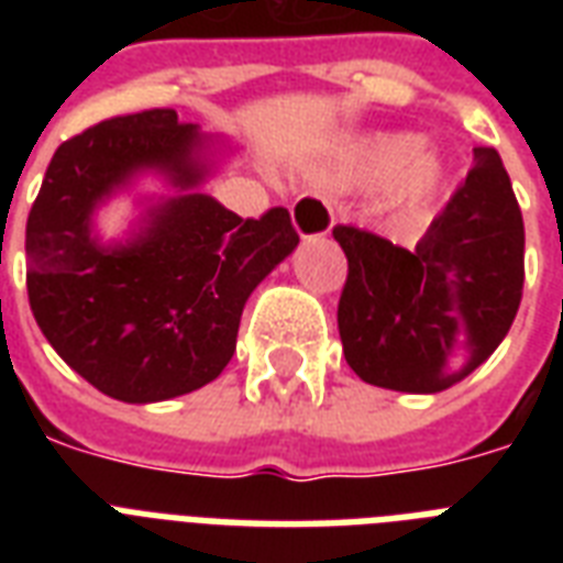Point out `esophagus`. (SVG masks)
<instances>
[{
    "instance_id": "obj_1",
    "label": "esophagus",
    "mask_w": 563,
    "mask_h": 563,
    "mask_svg": "<svg viewBox=\"0 0 563 563\" xmlns=\"http://www.w3.org/2000/svg\"><path fill=\"white\" fill-rule=\"evenodd\" d=\"M291 224L300 233V239L327 236L333 228V207L321 195H300L291 203Z\"/></svg>"
}]
</instances>
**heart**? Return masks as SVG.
<instances>
[{"instance_id":"1","label":"heart","mask_w":563,"mask_h":563,"mask_svg":"<svg viewBox=\"0 0 563 563\" xmlns=\"http://www.w3.org/2000/svg\"><path fill=\"white\" fill-rule=\"evenodd\" d=\"M344 178L353 184L385 181L388 203L397 210H418L435 195L444 178V163L435 152L418 148L409 134H379L353 145L344 157Z\"/></svg>"}]
</instances>
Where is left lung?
Segmentation results:
<instances>
[{
  "label": "left lung",
  "mask_w": 563,
  "mask_h": 563,
  "mask_svg": "<svg viewBox=\"0 0 563 563\" xmlns=\"http://www.w3.org/2000/svg\"><path fill=\"white\" fill-rule=\"evenodd\" d=\"M333 236L347 256L339 335L365 383L444 391L511 330L523 298L526 233L494 148H473V169L411 251L351 224Z\"/></svg>",
  "instance_id": "left-lung-1"
}]
</instances>
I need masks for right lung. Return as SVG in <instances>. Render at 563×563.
<instances>
[{
	"label": "right lung",
	"instance_id": "right-lung-1",
	"mask_svg": "<svg viewBox=\"0 0 563 563\" xmlns=\"http://www.w3.org/2000/svg\"><path fill=\"white\" fill-rule=\"evenodd\" d=\"M224 145L157 108L87 128L48 163L25 224L31 312L57 356L113 400L212 383L251 291L298 247L283 207L239 219L201 192ZM143 174L173 192L141 199L129 236L101 243L95 212Z\"/></svg>",
	"mask_w": 563,
	"mask_h": 563
}]
</instances>
